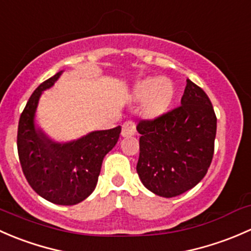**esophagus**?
Here are the masks:
<instances>
[{"mask_svg":"<svg viewBox=\"0 0 251 251\" xmlns=\"http://www.w3.org/2000/svg\"><path fill=\"white\" fill-rule=\"evenodd\" d=\"M136 133V123L134 121H126L122 126V135L131 136Z\"/></svg>","mask_w":251,"mask_h":251,"instance_id":"34e87169","label":"esophagus"}]
</instances>
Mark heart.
Returning <instances> with one entry per match:
<instances>
[{
  "instance_id": "obj_1",
  "label": "heart",
  "mask_w": 251,
  "mask_h": 251,
  "mask_svg": "<svg viewBox=\"0 0 251 251\" xmlns=\"http://www.w3.org/2000/svg\"><path fill=\"white\" fill-rule=\"evenodd\" d=\"M174 88L168 79H145L134 90L136 100L145 99V110L149 115H158L169 106Z\"/></svg>"
}]
</instances>
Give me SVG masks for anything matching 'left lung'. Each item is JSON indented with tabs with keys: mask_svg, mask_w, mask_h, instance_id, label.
Instances as JSON below:
<instances>
[{
	"mask_svg": "<svg viewBox=\"0 0 251 251\" xmlns=\"http://www.w3.org/2000/svg\"><path fill=\"white\" fill-rule=\"evenodd\" d=\"M136 172L151 192L176 197L205 176L214 156L216 116L206 93L187 79L181 105L141 120Z\"/></svg>",
	"mask_w": 251,
	"mask_h": 251,
	"instance_id": "left-lung-1",
	"label": "left lung"
}]
</instances>
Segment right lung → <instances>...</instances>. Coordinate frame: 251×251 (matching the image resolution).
<instances>
[{
  "mask_svg": "<svg viewBox=\"0 0 251 251\" xmlns=\"http://www.w3.org/2000/svg\"><path fill=\"white\" fill-rule=\"evenodd\" d=\"M61 72L36 88L20 115L18 154L23 173L37 195L59 205H74L94 191L102 159L117 144L121 126L89 133L68 144H56L33 125L38 99Z\"/></svg>",
  "mask_w": 251,
  "mask_h": 251,
  "instance_id": "1",
  "label": "right lung"
}]
</instances>
